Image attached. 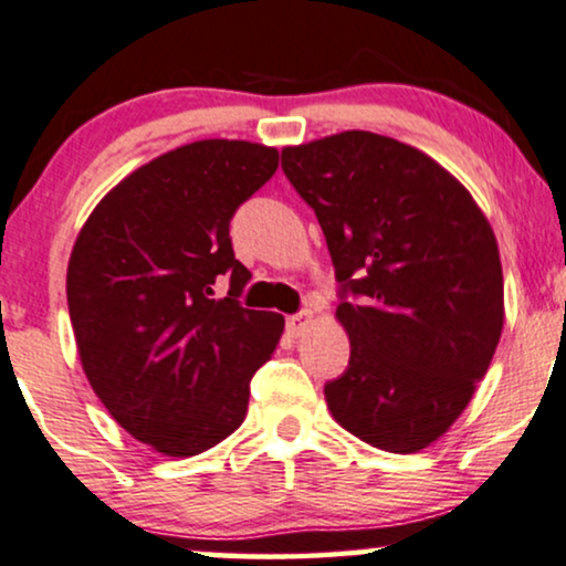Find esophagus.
<instances>
[{
  "mask_svg": "<svg viewBox=\"0 0 566 566\" xmlns=\"http://www.w3.org/2000/svg\"><path fill=\"white\" fill-rule=\"evenodd\" d=\"M310 325H312V312H298V315L289 317V331L294 333V336H304Z\"/></svg>",
  "mask_w": 566,
  "mask_h": 566,
  "instance_id": "esophagus-1",
  "label": "esophagus"
}]
</instances>
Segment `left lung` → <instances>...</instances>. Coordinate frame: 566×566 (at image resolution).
<instances>
[{
  "mask_svg": "<svg viewBox=\"0 0 566 566\" xmlns=\"http://www.w3.org/2000/svg\"><path fill=\"white\" fill-rule=\"evenodd\" d=\"M283 170L357 296L336 310L352 359L325 386L333 420L375 449H428L472 401L504 331L491 222L443 165L369 130L285 146Z\"/></svg>",
  "mask_w": 566,
  "mask_h": 566,
  "instance_id": "8db88e82",
  "label": "left lung"
}]
</instances>
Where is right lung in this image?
I'll list each match as a JSON object with an SVG mask.
<instances>
[{"mask_svg": "<svg viewBox=\"0 0 566 566\" xmlns=\"http://www.w3.org/2000/svg\"><path fill=\"white\" fill-rule=\"evenodd\" d=\"M275 170V146H178L104 193L70 251L83 373L113 420L165 457H197L241 428L251 375L283 336L281 315L235 302L251 272L228 235ZM220 274L226 300L213 298Z\"/></svg>", "mask_w": 566, "mask_h": 566, "instance_id": "right-lung-1", "label": "right lung"}]
</instances>
